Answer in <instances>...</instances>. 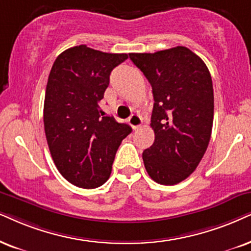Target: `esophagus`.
<instances>
[{"mask_svg": "<svg viewBox=\"0 0 251 251\" xmlns=\"http://www.w3.org/2000/svg\"><path fill=\"white\" fill-rule=\"evenodd\" d=\"M128 124L132 126L133 129L139 128L142 125L141 117L139 115H135V113H133V115H131V117L128 118Z\"/></svg>", "mask_w": 251, "mask_h": 251, "instance_id": "34e87169", "label": "esophagus"}]
</instances>
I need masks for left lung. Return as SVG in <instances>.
<instances>
[{
  "label": "left lung",
  "instance_id": "8db88e82",
  "mask_svg": "<svg viewBox=\"0 0 251 251\" xmlns=\"http://www.w3.org/2000/svg\"><path fill=\"white\" fill-rule=\"evenodd\" d=\"M153 89L154 144L142 153L151 179L174 185L191 175L204 156L213 125L212 77L205 62L184 46L129 53Z\"/></svg>",
  "mask_w": 251,
  "mask_h": 251
}]
</instances>
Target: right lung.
I'll list each match as a JSON object with an SVG mask.
<instances>
[{"instance_id": "right-lung-1", "label": "right lung", "mask_w": 251, "mask_h": 251, "mask_svg": "<svg viewBox=\"0 0 251 251\" xmlns=\"http://www.w3.org/2000/svg\"><path fill=\"white\" fill-rule=\"evenodd\" d=\"M127 58L80 45L63 50L50 69L44 103L47 145L60 174L78 188L109 179L117 149L132 132L100 107L111 72Z\"/></svg>"}]
</instances>
